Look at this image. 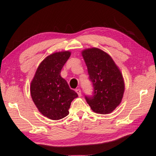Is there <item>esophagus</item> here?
<instances>
[{
    "mask_svg": "<svg viewBox=\"0 0 156 156\" xmlns=\"http://www.w3.org/2000/svg\"><path fill=\"white\" fill-rule=\"evenodd\" d=\"M75 91H76V93L78 94V96H81V95H82V94H81V90H80V89L77 88V89H76V90H75Z\"/></svg>",
    "mask_w": 156,
    "mask_h": 156,
    "instance_id": "obj_1",
    "label": "esophagus"
}]
</instances>
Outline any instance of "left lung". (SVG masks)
<instances>
[{
    "instance_id": "1",
    "label": "left lung",
    "mask_w": 156,
    "mask_h": 156,
    "mask_svg": "<svg viewBox=\"0 0 156 156\" xmlns=\"http://www.w3.org/2000/svg\"><path fill=\"white\" fill-rule=\"evenodd\" d=\"M82 55L94 87L93 95H86V100L94 112L109 114L123 97L125 82L121 70L111 56L98 48L86 49Z\"/></svg>"
}]
</instances>
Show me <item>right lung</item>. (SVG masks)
Instances as JSON below:
<instances>
[{"label":"right lung","mask_w":156,"mask_h":156,"mask_svg":"<svg viewBox=\"0 0 156 156\" xmlns=\"http://www.w3.org/2000/svg\"><path fill=\"white\" fill-rule=\"evenodd\" d=\"M70 54V51H61L47 56L40 63L31 82V96L35 106L43 116L51 120L66 117L71 102L78 97L61 76Z\"/></svg>","instance_id":"1"}]
</instances>
